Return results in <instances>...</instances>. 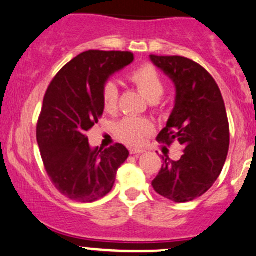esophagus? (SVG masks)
Masks as SVG:
<instances>
[{
  "mask_svg": "<svg viewBox=\"0 0 256 256\" xmlns=\"http://www.w3.org/2000/svg\"><path fill=\"white\" fill-rule=\"evenodd\" d=\"M130 154H140V153L144 152V150L142 148H130Z\"/></svg>",
  "mask_w": 256,
  "mask_h": 256,
  "instance_id": "1",
  "label": "esophagus"
}]
</instances>
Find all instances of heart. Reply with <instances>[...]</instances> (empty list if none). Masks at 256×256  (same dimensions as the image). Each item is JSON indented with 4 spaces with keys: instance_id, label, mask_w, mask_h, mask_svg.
I'll use <instances>...</instances> for the list:
<instances>
[{
    "instance_id": "heart-1",
    "label": "heart",
    "mask_w": 256,
    "mask_h": 256,
    "mask_svg": "<svg viewBox=\"0 0 256 256\" xmlns=\"http://www.w3.org/2000/svg\"><path fill=\"white\" fill-rule=\"evenodd\" d=\"M130 79L140 93L150 103H156L164 93V82L154 66L146 64L136 69ZM103 106L106 112L114 113L118 106V88L113 82H108L103 88ZM153 130L152 122L146 118L128 116L116 126V133L123 142L128 144H140Z\"/></svg>"
}]
</instances>
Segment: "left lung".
Segmentation results:
<instances>
[{
  "mask_svg": "<svg viewBox=\"0 0 256 256\" xmlns=\"http://www.w3.org/2000/svg\"><path fill=\"white\" fill-rule=\"evenodd\" d=\"M150 59L176 88L174 110L157 140L184 147L178 160L163 158L152 186L164 198L188 202L211 188L225 164L230 144L225 103L214 78L197 62L182 56Z\"/></svg>",
  "mask_w": 256,
  "mask_h": 256,
  "instance_id": "left-lung-1",
  "label": "left lung"
}]
</instances>
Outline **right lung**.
<instances>
[{
  "label": "right lung",
  "mask_w": 256,
  "mask_h": 256,
  "mask_svg": "<svg viewBox=\"0 0 256 256\" xmlns=\"http://www.w3.org/2000/svg\"><path fill=\"white\" fill-rule=\"evenodd\" d=\"M133 60L128 51H85L68 62L46 90L36 138L48 177L70 200L93 202L109 194L130 156L120 143L92 148L85 134L104 112V85Z\"/></svg>",
  "instance_id": "1"
}]
</instances>
